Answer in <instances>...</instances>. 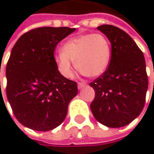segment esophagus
Masks as SVG:
<instances>
[{
	"instance_id": "1",
	"label": "esophagus",
	"mask_w": 154,
	"mask_h": 154,
	"mask_svg": "<svg viewBox=\"0 0 154 154\" xmlns=\"http://www.w3.org/2000/svg\"><path fill=\"white\" fill-rule=\"evenodd\" d=\"M85 83H80V82H79V83L77 84V87H78V89H79V90H80V89H82V88H83V87H85Z\"/></svg>"
}]
</instances>
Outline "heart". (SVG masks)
I'll list each match as a JSON object with an SVG mask.
<instances>
[{"label":"heart","mask_w":154,"mask_h":154,"mask_svg":"<svg viewBox=\"0 0 154 154\" xmlns=\"http://www.w3.org/2000/svg\"><path fill=\"white\" fill-rule=\"evenodd\" d=\"M58 71L67 78L73 76L72 62L83 75L97 77L103 75L109 64L110 45L102 34H85L66 41L61 52L53 57Z\"/></svg>","instance_id":"1"}]
</instances>
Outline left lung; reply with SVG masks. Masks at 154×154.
Segmentation results:
<instances>
[{
  "label": "left lung",
  "mask_w": 154,
  "mask_h": 154,
  "mask_svg": "<svg viewBox=\"0 0 154 154\" xmlns=\"http://www.w3.org/2000/svg\"><path fill=\"white\" fill-rule=\"evenodd\" d=\"M111 45L106 71L90 83L95 97L90 108L95 119L108 128H121L137 118L148 88L145 60L135 41L111 25L97 27Z\"/></svg>",
  "instance_id": "obj_1"
}]
</instances>
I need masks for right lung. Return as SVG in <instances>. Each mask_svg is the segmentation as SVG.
Returning <instances> with one entry per match:
<instances>
[{
    "label": "right lung",
    "instance_id": "1",
    "mask_svg": "<svg viewBox=\"0 0 154 154\" xmlns=\"http://www.w3.org/2000/svg\"><path fill=\"white\" fill-rule=\"evenodd\" d=\"M76 29L45 26L21 35L6 67V94L16 119L36 131H49L65 119L77 82L64 77L54 63L57 45Z\"/></svg>",
    "mask_w": 154,
    "mask_h": 154
}]
</instances>
